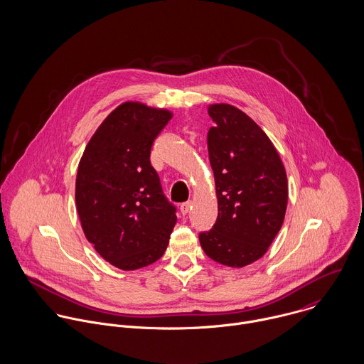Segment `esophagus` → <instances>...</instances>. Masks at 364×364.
Wrapping results in <instances>:
<instances>
[{
    "label": "esophagus",
    "instance_id": "34e87169",
    "mask_svg": "<svg viewBox=\"0 0 364 364\" xmlns=\"http://www.w3.org/2000/svg\"><path fill=\"white\" fill-rule=\"evenodd\" d=\"M181 213L185 215V214H188L189 213V210H191V202H185V203H182L181 205Z\"/></svg>",
    "mask_w": 364,
    "mask_h": 364
}]
</instances>
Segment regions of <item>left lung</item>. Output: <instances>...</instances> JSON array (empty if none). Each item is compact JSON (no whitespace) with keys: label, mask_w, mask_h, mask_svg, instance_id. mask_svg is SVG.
<instances>
[{"label":"left lung","mask_w":364,"mask_h":364,"mask_svg":"<svg viewBox=\"0 0 364 364\" xmlns=\"http://www.w3.org/2000/svg\"><path fill=\"white\" fill-rule=\"evenodd\" d=\"M208 133L218 215L199 234L210 259L242 267L262 258L282 228L287 208V176L274 146L242 110L208 106Z\"/></svg>","instance_id":"obj_1"}]
</instances>
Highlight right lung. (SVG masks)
<instances>
[{
  "instance_id": "right-lung-1",
  "label": "right lung",
  "mask_w": 364,
  "mask_h": 364,
  "mask_svg": "<svg viewBox=\"0 0 364 364\" xmlns=\"http://www.w3.org/2000/svg\"><path fill=\"white\" fill-rule=\"evenodd\" d=\"M166 109L117 106L87 144L75 179L81 227L95 251L122 270L159 259L176 223L150 153L171 120Z\"/></svg>"
}]
</instances>
